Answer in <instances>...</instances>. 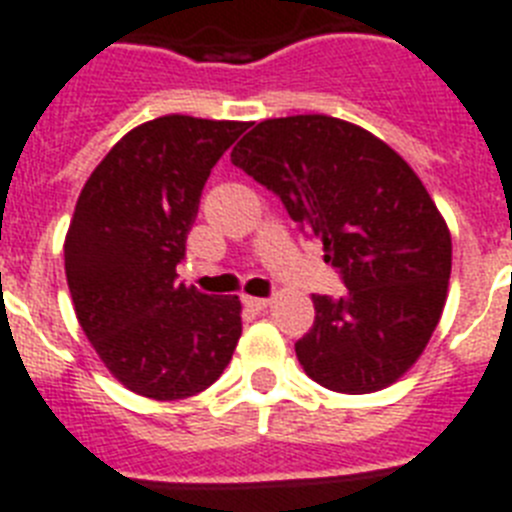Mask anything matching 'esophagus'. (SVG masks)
Masks as SVG:
<instances>
[{"mask_svg": "<svg viewBox=\"0 0 512 512\" xmlns=\"http://www.w3.org/2000/svg\"><path fill=\"white\" fill-rule=\"evenodd\" d=\"M243 303H246L251 311H264L269 306V298H253V295H243Z\"/></svg>", "mask_w": 512, "mask_h": 512, "instance_id": "obj_1", "label": "esophagus"}]
</instances>
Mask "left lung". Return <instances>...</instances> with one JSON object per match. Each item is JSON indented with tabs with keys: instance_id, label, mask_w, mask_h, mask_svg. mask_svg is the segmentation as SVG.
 I'll return each instance as SVG.
<instances>
[{
	"instance_id": "1",
	"label": "left lung",
	"mask_w": 512,
	"mask_h": 512,
	"mask_svg": "<svg viewBox=\"0 0 512 512\" xmlns=\"http://www.w3.org/2000/svg\"><path fill=\"white\" fill-rule=\"evenodd\" d=\"M230 159L322 240L348 287L314 295V327L295 342L303 371L345 395L398 382L437 329L453 269L450 230L416 172L377 135L327 114L259 122Z\"/></svg>"
}]
</instances>
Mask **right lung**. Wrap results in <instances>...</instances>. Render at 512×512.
Instances as JSON below:
<instances>
[{
  "label": "right lung",
  "mask_w": 512,
  "mask_h": 512,
  "mask_svg": "<svg viewBox=\"0 0 512 512\" xmlns=\"http://www.w3.org/2000/svg\"><path fill=\"white\" fill-rule=\"evenodd\" d=\"M248 122L167 114L122 135L91 172L65 238L78 322L130 392L180 400L219 379L240 340L238 295L177 285L201 190Z\"/></svg>",
  "instance_id": "right-lung-1"
}]
</instances>
